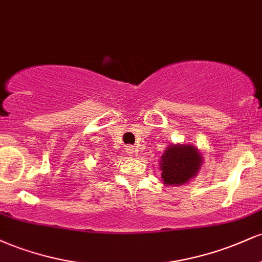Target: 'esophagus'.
<instances>
[{
  "label": "esophagus",
  "instance_id": "34e87169",
  "mask_svg": "<svg viewBox=\"0 0 262 262\" xmlns=\"http://www.w3.org/2000/svg\"><path fill=\"white\" fill-rule=\"evenodd\" d=\"M125 150H127V152L129 155H132V154H134L135 148L133 145H127V146H125Z\"/></svg>",
  "mask_w": 262,
  "mask_h": 262
}]
</instances>
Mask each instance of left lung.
Returning a JSON list of instances; mask_svg holds the SVG:
<instances>
[{
  "mask_svg": "<svg viewBox=\"0 0 262 262\" xmlns=\"http://www.w3.org/2000/svg\"><path fill=\"white\" fill-rule=\"evenodd\" d=\"M200 152L192 145H171L161 156V179L166 185L188 182L201 167Z\"/></svg>",
  "mask_w": 262,
  "mask_h": 262,
  "instance_id": "obj_1",
  "label": "left lung"
}]
</instances>
